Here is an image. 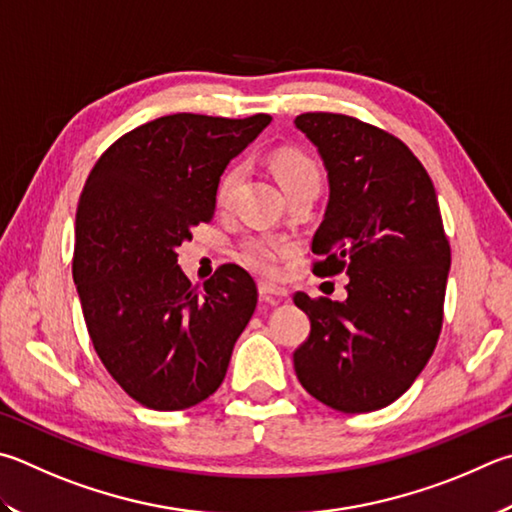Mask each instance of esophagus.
<instances>
[{
	"label": "esophagus",
	"instance_id": "1",
	"mask_svg": "<svg viewBox=\"0 0 512 512\" xmlns=\"http://www.w3.org/2000/svg\"><path fill=\"white\" fill-rule=\"evenodd\" d=\"M259 295H262L264 300H284V297H288V291L271 282H259Z\"/></svg>",
	"mask_w": 512,
	"mask_h": 512
}]
</instances>
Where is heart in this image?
Wrapping results in <instances>:
<instances>
[{"label": "heart", "mask_w": 512, "mask_h": 512, "mask_svg": "<svg viewBox=\"0 0 512 512\" xmlns=\"http://www.w3.org/2000/svg\"><path fill=\"white\" fill-rule=\"evenodd\" d=\"M273 170L277 174V181L282 183V188L288 190L293 185L302 183L306 179H320V170L309 156L297 152V150H282L273 156ZM241 179V167L232 165L224 172L217 185V203L219 206H228L232 194H235L237 185ZM293 246L291 241L280 237H250L241 246V255H244L246 264L257 268L259 273L275 275L277 266L282 259L291 253Z\"/></svg>", "instance_id": "obj_1"}]
</instances>
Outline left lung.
<instances>
[{
	"label": "left lung",
	"instance_id": "left-lung-1",
	"mask_svg": "<svg viewBox=\"0 0 512 512\" xmlns=\"http://www.w3.org/2000/svg\"><path fill=\"white\" fill-rule=\"evenodd\" d=\"M295 127L329 176L313 271L349 275L345 302L295 293L311 320L295 374L333 410L374 412L412 387L439 340L450 271L439 201L421 161L385 129L329 111L300 114Z\"/></svg>",
	"mask_w": 512,
	"mask_h": 512
}]
</instances>
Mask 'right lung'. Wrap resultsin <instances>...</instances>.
I'll return each instance as SVG.
<instances>
[{
    "mask_svg": "<svg viewBox=\"0 0 512 512\" xmlns=\"http://www.w3.org/2000/svg\"><path fill=\"white\" fill-rule=\"evenodd\" d=\"M268 114H172L132 129L100 156L76 212L73 282L102 365L150 410L176 412L224 383L257 286L224 264L199 286L176 264L192 228L215 217L226 165Z\"/></svg>",
    "mask_w": 512,
    "mask_h": 512,
    "instance_id": "1",
    "label": "right lung"
}]
</instances>
